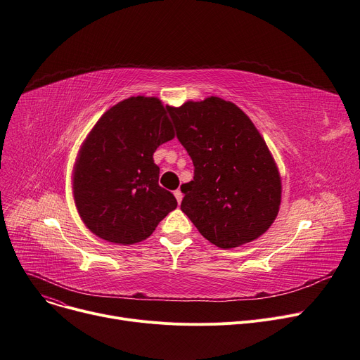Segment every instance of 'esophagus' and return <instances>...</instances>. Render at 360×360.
<instances>
[{"mask_svg": "<svg viewBox=\"0 0 360 360\" xmlns=\"http://www.w3.org/2000/svg\"><path fill=\"white\" fill-rule=\"evenodd\" d=\"M174 194H175V198H176L178 204H181V201H182V198H184V194H182V191H181V189H176Z\"/></svg>", "mask_w": 360, "mask_h": 360, "instance_id": "34e87169", "label": "esophagus"}]
</instances>
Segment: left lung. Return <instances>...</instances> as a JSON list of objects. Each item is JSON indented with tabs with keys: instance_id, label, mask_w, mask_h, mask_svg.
Instances as JSON below:
<instances>
[{
	"instance_id": "left-lung-1",
	"label": "left lung",
	"mask_w": 360,
	"mask_h": 360,
	"mask_svg": "<svg viewBox=\"0 0 360 360\" xmlns=\"http://www.w3.org/2000/svg\"><path fill=\"white\" fill-rule=\"evenodd\" d=\"M166 108L194 163V179L181 185V210L220 249L262 236L276 219L282 186L276 163L252 120L219 97Z\"/></svg>"
}]
</instances>
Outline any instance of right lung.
Instances as JSON below:
<instances>
[{"label": "right lung", "instance_id": "obj_1", "mask_svg": "<svg viewBox=\"0 0 360 360\" xmlns=\"http://www.w3.org/2000/svg\"><path fill=\"white\" fill-rule=\"evenodd\" d=\"M174 136L167 108L155 97H130L103 114L82 143L72 179L78 212L95 236L139 243L176 208L153 160Z\"/></svg>", "mask_w": 360, "mask_h": 360}]
</instances>
